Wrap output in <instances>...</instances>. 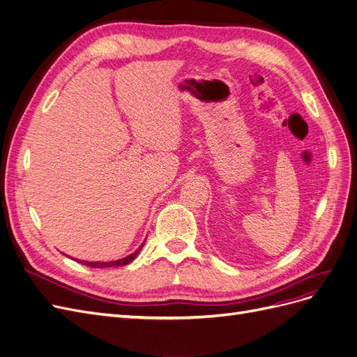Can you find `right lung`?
<instances>
[{
    "instance_id": "1",
    "label": "right lung",
    "mask_w": 357,
    "mask_h": 357,
    "mask_svg": "<svg viewBox=\"0 0 357 357\" xmlns=\"http://www.w3.org/2000/svg\"><path fill=\"white\" fill-rule=\"evenodd\" d=\"M143 245H144V243H142V246L138 248V250H137L134 254H131V255H128V257H126V258H122V259H118V261H109V262H89V261H80V259H79L77 262H80V264L87 266V267H91V268H106V267H121V266H127V264H130L131 261L135 259V257H137L138 254H140Z\"/></svg>"
}]
</instances>
